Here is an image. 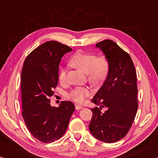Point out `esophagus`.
I'll use <instances>...</instances> for the list:
<instances>
[{
  "label": "esophagus",
  "instance_id": "obj_1",
  "mask_svg": "<svg viewBox=\"0 0 158 158\" xmlns=\"http://www.w3.org/2000/svg\"><path fill=\"white\" fill-rule=\"evenodd\" d=\"M83 109V106H80V105H75V109L76 110H80Z\"/></svg>",
  "mask_w": 158,
  "mask_h": 158
}]
</instances>
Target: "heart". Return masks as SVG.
Instances as JSON below:
<instances>
[{"instance_id": "obj_1", "label": "heart", "mask_w": 158, "mask_h": 158, "mask_svg": "<svg viewBox=\"0 0 158 158\" xmlns=\"http://www.w3.org/2000/svg\"><path fill=\"white\" fill-rule=\"evenodd\" d=\"M70 63L73 66L86 73L88 79L91 83L96 84L103 81L109 72V62L103 57H97L93 54L77 52L71 57ZM59 80L61 83L66 81V70L62 68L59 73ZM90 94L88 88H75L69 94V97L77 103H82Z\"/></svg>"}]
</instances>
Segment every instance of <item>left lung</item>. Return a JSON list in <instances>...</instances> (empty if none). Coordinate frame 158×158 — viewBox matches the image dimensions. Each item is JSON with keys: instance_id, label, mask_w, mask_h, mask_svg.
<instances>
[{"instance_id": "obj_1", "label": "left lung", "mask_w": 158, "mask_h": 158, "mask_svg": "<svg viewBox=\"0 0 158 158\" xmlns=\"http://www.w3.org/2000/svg\"><path fill=\"white\" fill-rule=\"evenodd\" d=\"M109 62V72L92 102L100 106L91 109L89 129L94 137L106 143L125 136L135 120L138 109L137 74L130 56L109 40L97 43ZM104 107L106 111L100 109Z\"/></svg>"}]
</instances>
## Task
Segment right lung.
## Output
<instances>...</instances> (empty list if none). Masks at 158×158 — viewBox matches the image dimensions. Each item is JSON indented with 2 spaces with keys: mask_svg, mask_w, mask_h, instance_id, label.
Instances as JSON below:
<instances>
[{
  "mask_svg": "<svg viewBox=\"0 0 158 158\" xmlns=\"http://www.w3.org/2000/svg\"><path fill=\"white\" fill-rule=\"evenodd\" d=\"M71 51L68 46L49 41L34 49L23 63L21 75L22 116L30 133L44 143L64 135L75 111L70 101H62L55 107L49 99L59 81L61 58Z\"/></svg>",
  "mask_w": 158,
  "mask_h": 158,
  "instance_id": "right-lung-1",
  "label": "right lung"
}]
</instances>
